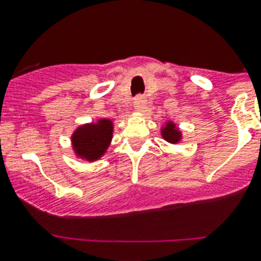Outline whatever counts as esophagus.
<instances>
[{
	"label": "esophagus",
	"mask_w": 261,
	"mask_h": 261,
	"mask_svg": "<svg viewBox=\"0 0 261 261\" xmlns=\"http://www.w3.org/2000/svg\"><path fill=\"white\" fill-rule=\"evenodd\" d=\"M146 104V97L142 96V94H138V96H135L134 97V107L137 110H141L143 108V106Z\"/></svg>",
	"instance_id": "obj_1"
}]
</instances>
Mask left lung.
Wrapping results in <instances>:
<instances>
[{"instance_id": "1", "label": "left lung", "mask_w": 261, "mask_h": 261, "mask_svg": "<svg viewBox=\"0 0 261 261\" xmlns=\"http://www.w3.org/2000/svg\"><path fill=\"white\" fill-rule=\"evenodd\" d=\"M163 137L167 139L168 142L177 143L178 141H180V138H181V134H180V131L176 128V126H174L173 123L168 122L167 126L163 128Z\"/></svg>"}]
</instances>
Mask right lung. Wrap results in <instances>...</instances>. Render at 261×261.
<instances>
[{
	"instance_id": "obj_1",
	"label": "right lung",
	"mask_w": 261,
	"mask_h": 261,
	"mask_svg": "<svg viewBox=\"0 0 261 261\" xmlns=\"http://www.w3.org/2000/svg\"><path fill=\"white\" fill-rule=\"evenodd\" d=\"M112 139V122L100 119L97 123L79 127L71 137L77 155L94 161L104 154Z\"/></svg>"
}]
</instances>
